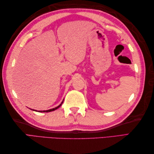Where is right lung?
<instances>
[{"mask_svg": "<svg viewBox=\"0 0 154 154\" xmlns=\"http://www.w3.org/2000/svg\"><path fill=\"white\" fill-rule=\"evenodd\" d=\"M63 101H62V103L60 104V105L57 106V107L54 108V109H50V110H39L38 112H51V111H54V110H55L57 109L58 108H60V107L61 106V104L63 103ZM31 110H32V109H31ZM35 111H37V110H35Z\"/></svg>", "mask_w": 154, "mask_h": 154, "instance_id": "right-lung-1", "label": "right lung"}]
</instances>
